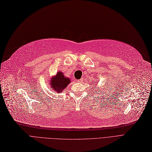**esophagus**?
<instances>
[{"mask_svg": "<svg viewBox=\"0 0 152 152\" xmlns=\"http://www.w3.org/2000/svg\"><path fill=\"white\" fill-rule=\"evenodd\" d=\"M83 78H81V79H80V80H76V81H77V82H78V83H81V82H82V81H83Z\"/></svg>", "mask_w": 152, "mask_h": 152, "instance_id": "esophagus-1", "label": "esophagus"}]
</instances>
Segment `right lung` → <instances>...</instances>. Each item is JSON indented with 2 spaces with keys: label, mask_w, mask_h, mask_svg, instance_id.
<instances>
[{
  "label": "right lung",
  "mask_w": 152,
  "mask_h": 152,
  "mask_svg": "<svg viewBox=\"0 0 152 152\" xmlns=\"http://www.w3.org/2000/svg\"><path fill=\"white\" fill-rule=\"evenodd\" d=\"M50 81L52 90L58 93L62 92L71 82V80L65 77L62 72H58Z\"/></svg>",
  "instance_id": "1"
}]
</instances>
